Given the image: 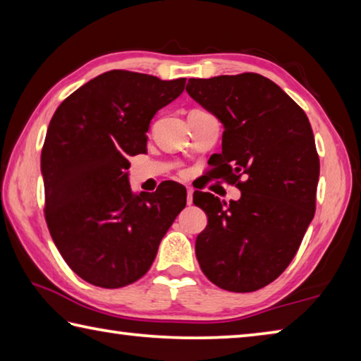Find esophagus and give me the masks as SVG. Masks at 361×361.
Masks as SVG:
<instances>
[{
  "instance_id": "obj_1",
  "label": "esophagus",
  "mask_w": 361,
  "mask_h": 361,
  "mask_svg": "<svg viewBox=\"0 0 361 361\" xmlns=\"http://www.w3.org/2000/svg\"><path fill=\"white\" fill-rule=\"evenodd\" d=\"M186 192H188V205H191L192 204V194H194V189L192 188H186Z\"/></svg>"
}]
</instances>
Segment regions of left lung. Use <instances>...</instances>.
<instances>
[{
  "instance_id": "obj_1",
  "label": "left lung",
  "mask_w": 361,
  "mask_h": 361,
  "mask_svg": "<svg viewBox=\"0 0 361 361\" xmlns=\"http://www.w3.org/2000/svg\"><path fill=\"white\" fill-rule=\"evenodd\" d=\"M186 92L223 122L213 167L242 192L229 205L194 192L209 216L195 256L219 288L256 291L288 267L314 218L320 161L312 127L302 108L258 73L191 78Z\"/></svg>"
}]
</instances>
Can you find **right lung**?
Listing matches in <instances>:
<instances>
[{
	"label": "right lung",
	"mask_w": 361,
	"mask_h": 361,
	"mask_svg": "<svg viewBox=\"0 0 361 361\" xmlns=\"http://www.w3.org/2000/svg\"><path fill=\"white\" fill-rule=\"evenodd\" d=\"M185 84V78L111 70L54 113L41 151L44 216L62 258L85 282L121 288L142 279L185 209L186 189L178 183L135 194L127 173L129 156L146 151L152 116Z\"/></svg>",
	"instance_id": "right-lung-1"
}]
</instances>
